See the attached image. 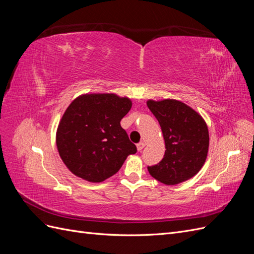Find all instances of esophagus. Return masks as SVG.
<instances>
[{
    "instance_id": "obj_1",
    "label": "esophagus",
    "mask_w": 254,
    "mask_h": 254,
    "mask_svg": "<svg viewBox=\"0 0 254 254\" xmlns=\"http://www.w3.org/2000/svg\"><path fill=\"white\" fill-rule=\"evenodd\" d=\"M144 147H145V143L144 142H140L139 144L136 145V148H137V150H139V151H141Z\"/></svg>"
}]
</instances>
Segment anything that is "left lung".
Instances as JSON below:
<instances>
[{
    "instance_id": "1",
    "label": "left lung",
    "mask_w": 254,
    "mask_h": 254,
    "mask_svg": "<svg viewBox=\"0 0 254 254\" xmlns=\"http://www.w3.org/2000/svg\"><path fill=\"white\" fill-rule=\"evenodd\" d=\"M146 104L159 122L166 148L162 161L148 167L149 174L166 186L193 178L209 152L210 136L204 119L177 99H148Z\"/></svg>"
}]
</instances>
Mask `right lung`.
I'll use <instances>...</instances> for the list:
<instances>
[{
  "label": "right lung",
  "instance_id": "add662e5",
  "mask_svg": "<svg viewBox=\"0 0 254 254\" xmlns=\"http://www.w3.org/2000/svg\"><path fill=\"white\" fill-rule=\"evenodd\" d=\"M131 106V99L114 93H84L68 105L56 131L59 156L68 171L93 183L119 172L136 152L120 124Z\"/></svg>",
  "mask_w": 254,
  "mask_h": 254
}]
</instances>
